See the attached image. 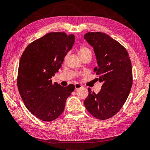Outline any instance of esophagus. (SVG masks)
Returning <instances> with one entry per match:
<instances>
[{"label":"esophagus","mask_w":150,"mask_h":150,"mask_svg":"<svg viewBox=\"0 0 150 150\" xmlns=\"http://www.w3.org/2000/svg\"><path fill=\"white\" fill-rule=\"evenodd\" d=\"M74 86H75V89H76V90L79 89V88H80L82 87V85L80 84V83H76V84L74 85Z\"/></svg>","instance_id":"1"}]
</instances>
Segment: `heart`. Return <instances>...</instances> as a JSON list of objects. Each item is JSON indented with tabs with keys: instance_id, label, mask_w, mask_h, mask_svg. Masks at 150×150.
Returning <instances> with one entry per match:
<instances>
[{
	"instance_id": "heart-1",
	"label": "heart",
	"mask_w": 150,
	"mask_h": 150,
	"mask_svg": "<svg viewBox=\"0 0 150 150\" xmlns=\"http://www.w3.org/2000/svg\"><path fill=\"white\" fill-rule=\"evenodd\" d=\"M79 56H83V55H91L92 53L90 49H88L87 47H82L79 50L78 52Z\"/></svg>"
}]
</instances>
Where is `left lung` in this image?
I'll return each instance as SVG.
<instances>
[{"mask_svg": "<svg viewBox=\"0 0 150 150\" xmlns=\"http://www.w3.org/2000/svg\"><path fill=\"white\" fill-rule=\"evenodd\" d=\"M83 37L93 48L98 64L94 71L103 82L98 93L88 88L84 105L95 117L105 120L119 112L129 95L132 86L130 59L125 48L108 35L92 32Z\"/></svg>", "mask_w": 150, "mask_h": 150, "instance_id": "8db88e82", "label": "left lung"}]
</instances>
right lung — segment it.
I'll use <instances>...</instances> for the list:
<instances>
[{
	"label": "right lung",
	"instance_id": "1",
	"mask_svg": "<svg viewBox=\"0 0 150 150\" xmlns=\"http://www.w3.org/2000/svg\"><path fill=\"white\" fill-rule=\"evenodd\" d=\"M74 40V34L48 33L29 44L21 57L18 88L26 108L40 120L50 122L60 116L74 91L73 84L63 87L51 80Z\"/></svg>",
	"mask_w": 150,
	"mask_h": 150
}]
</instances>
